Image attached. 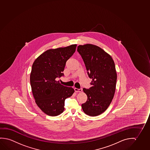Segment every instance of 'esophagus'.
Returning <instances> with one entry per match:
<instances>
[{
  "instance_id": "esophagus-1",
  "label": "esophagus",
  "mask_w": 150,
  "mask_h": 150,
  "mask_svg": "<svg viewBox=\"0 0 150 150\" xmlns=\"http://www.w3.org/2000/svg\"><path fill=\"white\" fill-rule=\"evenodd\" d=\"M74 91H76V92H81L82 91V88H74Z\"/></svg>"
}]
</instances>
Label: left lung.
<instances>
[{
  "instance_id": "left-lung-1",
  "label": "left lung",
  "mask_w": 150,
  "mask_h": 150,
  "mask_svg": "<svg viewBox=\"0 0 150 150\" xmlns=\"http://www.w3.org/2000/svg\"><path fill=\"white\" fill-rule=\"evenodd\" d=\"M86 66L92 86L83 90L88 96L81 106L90 116H96L107 110L112 102L116 90L117 74L112 57L101 48L92 44L78 46Z\"/></svg>"
}]
</instances>
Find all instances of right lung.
Wrapping results in <instances>:
<instances>
[{
  "label": "right lung",
  "instance_id": "1",
  "mask_svg": "<svg viewBox=\"0 0 150 150\" xmlns=\"http://www.w3.org/2000/svg\"><path fill=\"white\" fill-rule=\"evenodd\" d=\"M76 45L46 50L33 64L30 74L32 91L35 102L46 114L56 116L64 110V100L74 92L56 79L64 76L66 63L76 51Z\"/></svg>",
  "mask_w": 150,
  "mask_h": 150
}]
</instances>
